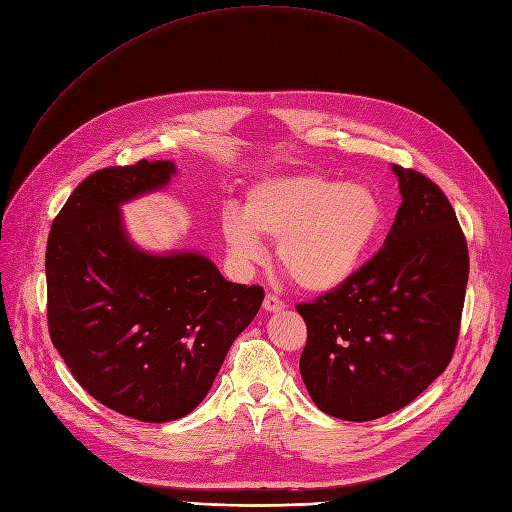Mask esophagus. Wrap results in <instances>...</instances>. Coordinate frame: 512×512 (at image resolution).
Masks as SVG:
<instances>
[{
	"label": "esophagus",
	"mask_w": 512,
	"mask_h": 512,
	"mask_svg": "<svg viewBox=\"0 0 512 512\" xmlns=\"http://www.w3.org/2000/svg\"><path fill=\"white\" fill-rule=\"evenodd\" d=\"M263 309L270 311V314H276V311L284 309V301H280L276 295H265L263 299Z\"/></svg>",
	"instance_id": "obj_1"
}]
</instances>
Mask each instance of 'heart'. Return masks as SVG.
<instances>
[{
    "instance_id": "b5f03b06",
    "label": "heart",
    "mask_w": 512,
    "mask_h": 512,
    "mask_svg": "<svg viewBox=\"0 0 512 512\" xmlns=\"http://www.w3.org/2000/svg\"><path fill=\"white\" fill-rule=\"evenodd\" d=\"M383 221L370 186L297 173L255 184L242 213L221 217V236L240 268L263 259L261 238L278 242L282 270L305 291L328 293L358 272Z\"/></svg>"
}]
</instances>
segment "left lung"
Masks as SVG:
<instances>
[{
	"mask_svg": "<svg viewBox=\"0 0 512 512\" xmlns=\"http://www.w3.org/2000/svg\"><path fill=\"white\" fill-rule=\"evenodd\" d=\"M391 169L402 207L385 247L332 293L297 305L301 379L322 412L353 422L408 406L446 370L469 280L446 194L414 169Z\"/></svg>",
	"mask_w": 512,
	"mask_h": 512,
	"instance_id": "left-lung-1",
	"label": "left lung"
}]
</instances>
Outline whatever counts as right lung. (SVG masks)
<instances>
[{
	"label": "right lung",
	"instance_id": "right-lung-1",
	"mask_svg": "<svg viewBox=\"0 0 512 512\" xmlns=\"http://www.w3.org/2000/svg\"><path fill=\"white\" fill-rule=\"evenodd\" d=\"M173 161L108 167L83 180L54 219L46 251L50 337L100 404L144 422L190 414L263 301L198 251L150 253L121 205L163 190Z\"/></svg>",
	"mask_w": 512,
	"mask_h": 512
}]
</instances>
